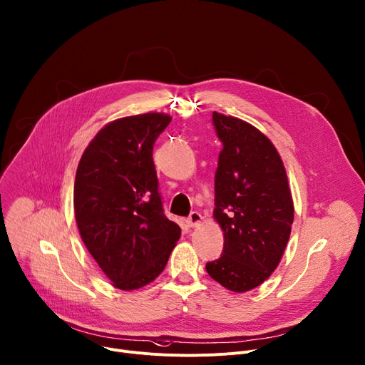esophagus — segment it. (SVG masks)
<instances>
[{"label": "esophagus", "mask_w": 365, "mask_h": 365, "mask_svg": "<svg viewBox=\"0 0 365 365\" xmlns=\"http://www.w3.org/2000/svg\"><path fill=\"white\" fill-rule=\"evenodd\" d=\"M202 221V215L200 214V212H196V211H193V212H190V215L186 218V224L189 225V227H195V225H197Z\"/></svg>", "instance_id": "1"}]
</instances>
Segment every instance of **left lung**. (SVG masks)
I'll list each match as a JSON object with an SVG mask.
<instances>
[{
  "instance_id": "8db88e82",
  "label": "left lung",
  "mask_w": 365,
  "mask_h": 365,
  "mask_svg": "<svg viewBox=\"0 0 365 365\" xmlns=\"http://www.w3.org/2000/svg\"><path fill=\"white\" fill-rule=\"evenodd\" d=\"M212 123L222 143L214 218L224 249L205 268L224 288L246 292L267 281L281 262L294 221L292 196L284 163L267 135L218 112Z\"/></svg>"
}]
</instances>
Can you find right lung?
<instances>
[{"label": "right lung", "mask_w": 365, "mask_h": 365, "mask_svg": "<svg viewBox=\"0 0 365 365\" xmlns=\"http://www.w3.org/2000/svg\"><path fill=\"white\" fill-rule=\"evenodd\" d=\"M170 120L151 112L108 123L77 168L74 212L80 236L123 291L153 282L180 237V227L164 215L153 161L154 143Z\"/></svg>", "instance_id": "obj_1"}]
</instances>
